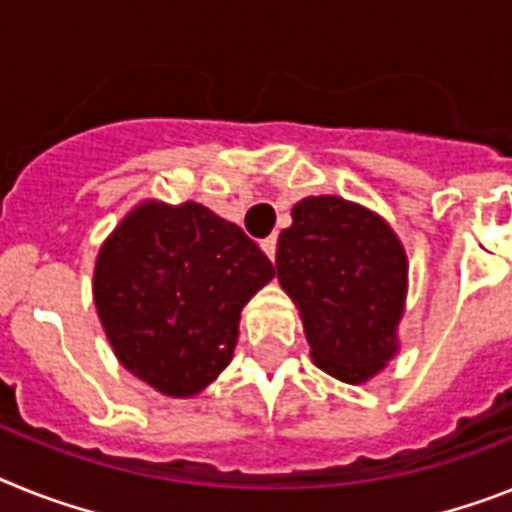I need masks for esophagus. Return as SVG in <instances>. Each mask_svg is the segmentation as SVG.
I'll return each instance as SVG.
<instances>
[{
    "label": "esophagus",
    "instance_id": "obj_1",
    "mask_svg": "<svg viewBox=\"0 0 512 512\" xmlns=\"http://www.w3.org/2000/svg\"><path fill=\"white\" fill-rule=\"evenodd\" d=\"M276 247H278L276 236H268V239H263V249H265V255H268L270 260H276Z\"/></svg>",
    "mask_w": 512,
    "mask_h": 512
}]
</instances>
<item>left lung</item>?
Returning <instances> with one entry per match:
<instances>
[{
  "label": "left lung",
  "mask_w": 512,
  "mask_h": 512,
  "mask_svg": "<svg viewBox=\"0 0 512 512\" xmlns=\"http://www.w3.org/2000/svg\"><path fill=\"white\" fill-rule=\"evenodd\" d=\"M278 236L276 270L302 312L312 362L359 385L395 354L406 255L390 226L343 197H304Z\"/></svg>",
  "instance_id": "left-lung-1"
}]
</instances>
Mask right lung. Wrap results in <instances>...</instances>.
<instances>
[{
  "label": "right lung",
  "instance_id": "right-lung-1",
  "mask_svg": "<svg viewBox=\"0 0 512 512\" xmlns=\"http://www.w3.org/2000/svg\"><path fill=\"white\" fill-rule=\"evenodd\" d=\"M273 273L263 249L213 210L145 203L98 252L93 296L119 362L187 398L231 362L239 312Z\"/></svg>",
  "mask_w": 512,
  "mask_h": 512
}]
</instances>
